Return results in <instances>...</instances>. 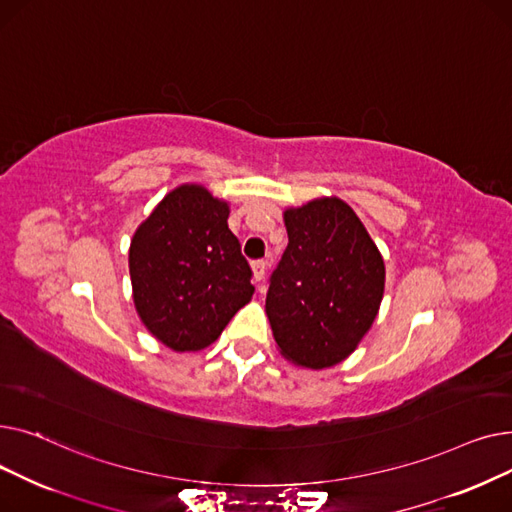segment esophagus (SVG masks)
Here are the masks:
<instances>
[{"instance_id": "obj_1", "label": "esophagus", "mask_w": 512, "mask_h": 512, "mask_svg": "<svg viewBox=\"0 0 512 512\" xmlns=\"http://www.w3.org/2000/svg\"><path fill=\"white\" fill-rule=\"evenodd\" d=\"M265 270H267V261H265V259H255V261H253L255 280H263V278H265Z\"/></svg>"}]
</instances>
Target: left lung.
Listing matches in <instances>:
<instances>
[{
	"instance_id": "obj_1",
	"label": "left lung",
	"mask_w": 512,
	"mask_h": 512,
	"mask_svg": "<svg viewBox=\"0 0 512 512\" xmlns=\"http://www.w3.org/2000/svg\"><path fill=\"white\" fill-rule=\"evenodd\" d=\"M288 247L270 276L265 313L286 359L309 369L344 361L384 297V259L340 199L286 209Z\"/></svg>"
}]
</instances>
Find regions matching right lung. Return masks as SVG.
<instances>
[{
    "label": "right lung",
    "instance_id": "right-lung-1",
    "mask_svg": "<svg viewBox=\"0 0 512 512\" xmlns=\"http://www.w3.org/2000/svg\"><path fill=\"white\" fill-rule=\"evenodd\" d=\"M132 299L147 330L172 351H201L253 297V272L228 228V205L184 184L134 232Z\"/></svg>",
    "mask_w": 512,
    "mask_h": 512
}]
</instances>
